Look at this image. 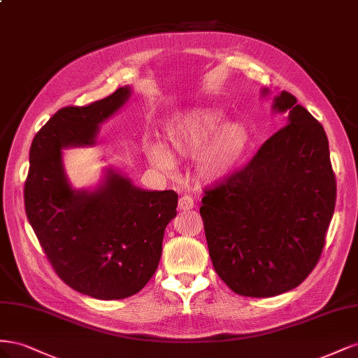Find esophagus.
<instances>
[{
    "mask_svg": "<svg viewBox=\"0 0 358 358\" xmlns=\"http://www.w3.org/2000/svg\"><path fill=\"white\" fill-rule=\"evenodd\" d=\"M193 207H195V201H193V198H190L187 195L180 198V201H178V208L180 210L187 211V210H192Z\"/></svg>",
    "mask_w": 358,
    "mask_h": 358,
    "instance_id": "obj_1",
    "label": "esophagus"
}]
</instances>
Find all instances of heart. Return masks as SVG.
Returning <instances> with one entry per match:
<instances>
[{
	"label": "heart",
	"mask_w": 358,
	"mask_h": 358,
	"mask_svg": "<svg viewBox=\"0 0 358 358\" xmlns=\"http://www.w3.org/2000/svg\"><path fill=\"white\" fill-rule=\"evenodd\" d=\"M224 121L219 108H195L172 118L166 127V148L152 144L148 159L163 171L176 169L172 156L196 159V173L203 181L232 176L250 147L249 129L240 121Z\"/></svg>",
	"instance_id": "1"
}]
</instances>
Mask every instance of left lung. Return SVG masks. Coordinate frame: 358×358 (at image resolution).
I'll return each instance as SVG.
<instances>
[{"mask_svg": "<svg viewBox=\"0 0 358 358\" xmlns=\"http://www.w3.org/2000/svg\"><path fill=\"white\" fill-rule=\"evenodd\" d=\"M271 108L287 114V126L246 168L207 190L199 208L214 270L244 297L299 287L321 257L334 213L336 178L324 127L287 91L274 96Z\"/></svg>", "mask_w": 358, "mask_h": 358, "instance_id": "1", "label": "left lung"}]
</instances>
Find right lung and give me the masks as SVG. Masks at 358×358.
Returning a JSON list of instances; mask_svg holds the SVG:
<instances>
[{"mask_svg": "<svg viewBox=\"0 0 358 358\" xmlns=\"http://www.w3.org/2000/svg\"><path fill=\"white\" fill-rule=\"evenodd\" d=\"M129 85L87 106L59 109L29 150L24 199L29 224L49 262L70 288L99 300L139 292L157 270L173 190H145L114 168L93 189H75L63 150L96 144L100 124L127 103Z\"/></svg>", "mask_w": 358, "mask_h": 358, "instance_id": "add662e5", "label": "right lung"}]
</instances>
